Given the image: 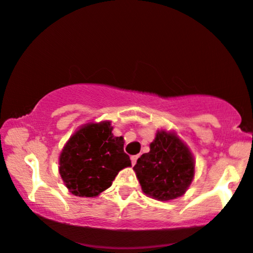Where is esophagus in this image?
Returning <instances> with one entry per match:
<instances>
[{"mask_svg":"<svg viewBox=\"0 0 253 253\" xmlns=\"http://www.w3.org/2000/svg\"><path fill=\"white\" fill-rule=\"evenodd\" d=\"M137 159H138V155H135V156H131V165L132 166H135L136 165V162H137Z\"/></svg>","mask_w":253,"mask_h":253,"instance_id":"34e87169","label":"esophagus"}]
</instances>
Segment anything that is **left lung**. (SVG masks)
<instances>
[{
  "label": "left lung",
  "instance_id": "obj_1",
  "mask_svg": "<svg viewBox=\"0 0 253 253\" xmlns=\"http://www.w3.org/2000/svg\"><path fill=\"white\" fill-rule=\"evenodd\" d=\"M133 167L142 192L159 201L182 197L195 175L192 151L175 131L157 130L150 143Z\"/></svg>",
  "mask_w": 253,
  "mask_h": 253
}]
</instances>
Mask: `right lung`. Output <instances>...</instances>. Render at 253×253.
<instances>
[{"label":"right lung","mask_w":253,"mask_h":253,"mask_svg":"<svg viewBox=\"0 0 253 253\" xmlns=\"http://www.w3.org/2000/svg\"><path fill=\"white\" fill-rule=\"evenodd\" d=\"M111 122H88L68 138L59 156V173L68 192L94 198L112 185L122 169L130 167L124 138L112 133Z\"/></svg>","instance_id":"1"}]
</instances>
